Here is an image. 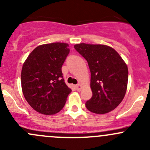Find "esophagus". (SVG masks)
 I'll return each mask as SVG.
<instances>
[{
  "label": "esophagus",
  "instance_id": "1",
  "mask_svg": "<svg viewBox=\"0 0 150 150\" xmlns=\"http://www.w3.org/2000/svg\"><path fill=\"white\" fill-rule=\"evenodd\" d=\"M75 88H76L77 91H81V88H82V86L81 84H78L75 86Z\"/></svg>",
  "mask_w": 150,
  "mask_h": 150
}]
</instances>
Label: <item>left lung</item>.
Here are the masks:
<instances>
[{"label":"left lung","instance_id":"left-lung-1","mask_svg":"<svg viewBox=\"0 0 150 150\" xmlns=\"http://www.w3.org/2000/svg\"><path fill=\"white\" fill-rule=\"evenodd\" d=\"M75 48L88 64L93 95L86 107L96 114L115 110L123 99L128 86V69L120 54L102 44H75Z\"/></svg>","mask_w":150,"mask_h":150}]
</instances>
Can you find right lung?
<instances>
[{"mask_svg":"<svg viewBox=\"0 0 150 150\" xmlns=\"http://www.w3.org/2000/svg\"><path fill=\"white\" fill-rule=\"evenodd\" d=\"M68 47L65 43L40 45L29 54L22 66V93L32 108L40 114L59 112L72 91L62 72L69 53Z\"/></svg>","mask_w":150,"mask_h":150,"instance_id":"obj_1","label":"right lung"}]
</instances>
